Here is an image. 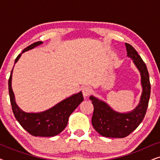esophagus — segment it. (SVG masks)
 Masks as SVG:
<instances>
[{
	"instance_id": "34e87169",
	"label": "esophagus",
	"mask_w": 160,
	"mask_h": 160,
	"mask_svg": "<svg viewBox=\"0 0 160 160\" xmlns=\"http://www.w3.org/2000/svg\"><path fill=\"white\" fill-rule=\"evenodd\" d=\"M92 93V89L88 87H85L82 89V94L84 98L88 97V96Z\"/></svg>"
}]
</instances>
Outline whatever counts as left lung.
<instances>
[{
    "instance_id": "1",
    "label": "left lung",
    "mask_w": 160,
    "mask_h": 160,
    "mask_svg": "<svg viewBox=\"0 0 160 160\" xmlns=\"http://www.w3.org/2000/svg\"><path fill=\"white\" fill-rule=\"evenodd\" d=\"M125 46L128 57L141 74L142 93L138 105L127 113L116 111L103 100L90 95L89 99L94 106L92 124L95 130L104 137L122 138L130 135L143 121L149 100L151 84L146 65L132 46L127 43Z\"/></svg>"
}]
</instances>
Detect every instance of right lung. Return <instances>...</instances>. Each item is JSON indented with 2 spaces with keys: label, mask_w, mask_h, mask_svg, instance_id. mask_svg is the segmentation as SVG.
<instances>
[{
  "label": "right lung",
  "mask_w": 160,
  "mask_h": 160,
  "mask_svg": "<svg viewBox=\"0 0 160 160\" xmlns=\"http://www.w3.org/2000/svg\"><path fill=\"white\" fill-rule=\"evenodd\" d=\"M42 43V41H37L25 48L22 52L17 56L14 65L20 58L22 54L34 49ZM13 69L12 70L8 79V92L13 113L20 125L33 136L52 137L60 133L67 126L70 116L84 100L82 92L73 94L44 111L38 113L25 112L17 106L15 100V96L12 87Z\"/></svg>",
  "instance_id": "1"
}]
</instances>
